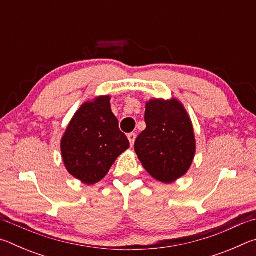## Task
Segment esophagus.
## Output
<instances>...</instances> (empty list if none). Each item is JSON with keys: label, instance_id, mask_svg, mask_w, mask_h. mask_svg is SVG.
Returning a JSON list of instances; mask_svg holds the SVG:
<instances>
[{"label": "esophagus", "instance_id": "1", "mask_svg": "<svg viewBox=\"0 0 256 256\" xmlns=\"http://www.w3.org/2000/svg\"><path fill=\"white\" fill-rule=\"evenodd\" d=\"M128 138L130 144H131V146H133L134 141H136V133H128Z\"/></svg>", "mask_w": 256, "mask_h": 256}]
</instances>
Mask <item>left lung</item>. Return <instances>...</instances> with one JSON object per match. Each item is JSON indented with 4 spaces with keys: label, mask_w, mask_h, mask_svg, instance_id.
Wrapping results in <instances>:
<instances>
[{
    "label": "left lung",
    "mask_w": 256,
    "mask_h": 256,
    "mask_svg": "<svg viewBox=\"0 0 256 256\" xmlns=\"http://www.w3.org/2000/svg\"><path fill=\"white\" fill-rule=\"evenodd\" d=\"M146 128L134 150L142 166L162 183L186 174L196 154V136L188 112L177 100L151 99L146 105Z\"/></svg>",
    "instance_id": "left-lung-1"
}]
</instances>
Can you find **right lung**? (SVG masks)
I'll use <instances>...</instances> for the list:
<instances>
[{
  "mask_svg": "<svg viewBox=\"0 0 256 256\" xmlns=\"http://www.w3.org/2000/svg\"><path fill=\"white\" fill-rule=\"evenodd\" d=\"M110 102V96H102L84 102L60 141L68 172L88 185L102 180L118 156L130 146Z\"/></svg>",
  "mask_w": 256,
  "mask_h": 256,
  "instance_id": "obj_1",
  "label": "right lung"
}]
</instances>
